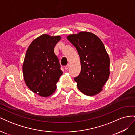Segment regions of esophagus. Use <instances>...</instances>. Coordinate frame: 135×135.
<instances>
[{
  "mask_svg": "<svg viewBox=\"0 0 135 135\" xmlns=\"http://www.w3.org/2000/svg\"><path fill=\"white\" fill-rule=\"evenodd\" d=\"M69 68V65H67L66 66H65V69L66 70H67Z\"/></svg>",
  "mask_w": 135,
  "mask_h": 135,
  "instance_id": "esophagus-1",
  "label": "esophagus"
}]
</instances>
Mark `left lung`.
<instances>
[{
  "instance_id": "1",
  "label": "left lung",
  "mask_w": 135,
  "mask_h": 135,
  "mask_svg": "<svg viewBox=\"0 0 135 135\" xmlns=\"http://www.w3.org/2000/svg\"><path fill=\"white\" fill-rule=\"evenodd\" d=\"M67 39L76 48L80 59L81 71L74 78L78 88L85 95H97L110 74V59L103 43L87 31L70 35Z\"/></svg>"
}]
</instances>
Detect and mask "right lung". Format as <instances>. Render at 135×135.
I'll list each match as a JSON object with an SVG mask.
<instances>
[{
    "label": "right lung",
    "instance_id": "add662e5",
    "mask_svg": "<svg viewBox=\"0 0 135 135\" xmlns=\"http://www.w3.org/2000/svg\"><path fill=\"white\" fill-rule=\"evenodd\" d=\"M61 36L40 35L28 47L22 71L25 83L31 91L42 97L51 96L62 74L54 47Z\"/></svg>",
    "mask_w": 135,
    "mask_h": 135
}]
</instances>
